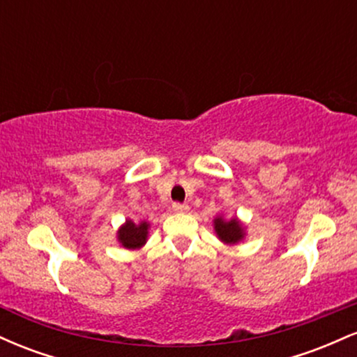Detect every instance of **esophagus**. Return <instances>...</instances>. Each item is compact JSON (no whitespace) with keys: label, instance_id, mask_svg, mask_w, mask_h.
I'll return each instance as SVG.
<instances>
[{"label":"esophagus","instance_id":"34e87169","mask_svg":"<svg viewBox=\"0 0 357 357\" xmlns=\"http://www.w3.org/2000/svg\"><path fill=\"white\" fill-rule=\"evenodd\" d=\"M173 210L176 213H188V211H190V206H188V204H184V203H174Z\"/></svg>","mask_w":357,"mask_h":357}]
</instances>
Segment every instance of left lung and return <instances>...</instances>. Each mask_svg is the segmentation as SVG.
<instances>
[{
    "label": "left lung",
    "instance_id": "8db88e82",
    "mask_svg": "<svg viewBox=\"0 0 357 357\" xmlns=\"http://www.w3.org/2000/svg\"><path fill=\"white\" fill-rule=\"evenodd\" d=\"M215 231L218 235V238L225 243H238V241L243 238L245 231L241 223L236 218L233 220H223V218H216L215 221Z\"/></svg>",
    "mask_w": 357,
    "mask_h": 357
}]
</instances>
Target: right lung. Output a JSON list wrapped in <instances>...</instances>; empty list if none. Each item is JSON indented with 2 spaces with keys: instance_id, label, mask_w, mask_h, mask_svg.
Segmentation results:
<instances>
[{
  "instance_id": "obj_1",
  "label": "right lung",
  "mask_w": 357,
  "mask_h": 357,
  "mask_svg": "<svg viewBox=\"0 0 357 357\" xmlns=\"http://www.w3.org/2000/svg\"><path fill=\"white\" fill-rule=\"evenodd\" d=\"M147 230H149V223H146V221H141V223L136 225L130 220H127L124 227L117 231V238L124 248L136 250L146 243Z\"/></svg>"
}]
</instances>
